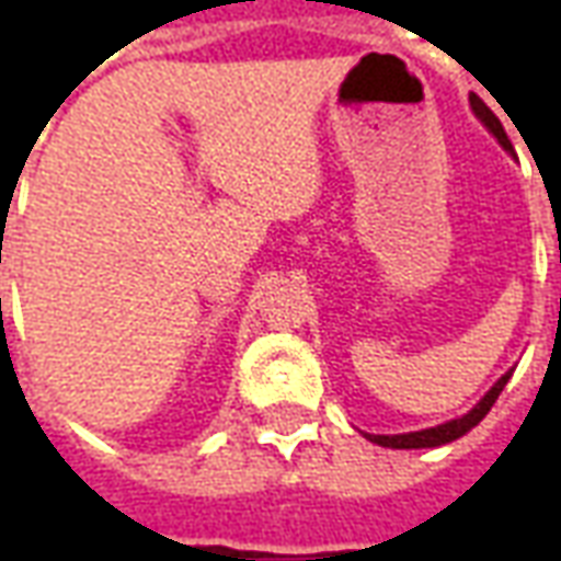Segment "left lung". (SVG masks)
I'll return each instance as SVG.
<instances>
[{
    "mask_svg": "<svg viewBox=\"0 0 561 561\" xmlns=\"http://www.w3.org/2000/svg\"><path fill=\"white\" fill-rule=\"evenodd\" d=\"M469 104H471V111H474V116H478L483 126H486V131H490V135H493L499 144H502V149H505V152H511V156H514V147H511V140H507L505 128H502V123H499V116H495L493 111H490V107H486V104L478 99V95H469ZM511 373H514V369H507L505 376L499 378L493 388L483 393V400L478 402L471 412L462 414V417H454V421L438 423V426H430V430H417V433H400V435L366 433V438H369V442H376V445H381V447H393V450H417V447L450 445V442H457L459 435H466L469 430H474V426H478V423L486 417V412L493 409V402L499 400V393L505 390Z\"/></svg>",
    "mask_w": 561,
    "mask_h": 561,
    "instance_id": "left-lung-1",
    "label": "left lung"
}]
</instances>
